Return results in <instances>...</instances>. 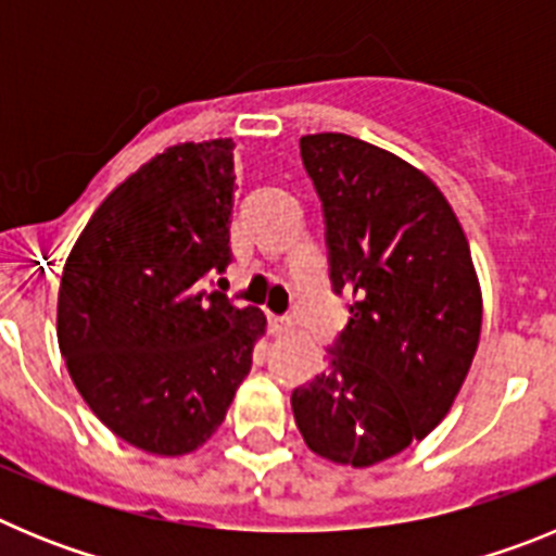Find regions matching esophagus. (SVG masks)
Here are the masks:
<instances>
[{
	"instance_id": "1",
	"label": "esophagus",
	"mask_w": 556,
	"mask_h": 556,
	"mask_svg": "<svg viewBox=\"0 0 556 556\" xmlns=\"http://www.w3.org/2000/svg\"><path fill=\"white\" fill-rule=\"evenodd\" d=\"M289 328H292V320H289V317H281V314H269V331L287 333Z\"/></svg>"
}]
</instances>
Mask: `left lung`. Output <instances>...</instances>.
<instances>
[{
    "label": "left lung",
    "instance_id": "1",
    "mask_svg": "<svg viewBox=\"0 0 556 556\" xmlns=\"http://www.w3.org/2000/svg\"><path fill=\"white\" fill-rule=\"evenodd\" d=\"M301 159L351 317L326 370L292 392L294 424L323 459L370 468L448 415L479 348V278L454 208L424 172L345 132L303 136Z\"/></svg>",
    "mask_w": 556,
    "mask_h": 556
}]
</instances>
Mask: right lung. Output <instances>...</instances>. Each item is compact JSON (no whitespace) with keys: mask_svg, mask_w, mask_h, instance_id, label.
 I'll return each instance as SVG.
<instances>
[{"mask_svg":"<svg viewBox=\"0 0 556 556\" xmlns=\"http://www.w3.org/2000/svg\"><path fill=\"white\" fill-rule=\"evenodd\" d=\"M233 141H186L102 200L66 258L58 345L91 412L159 456L200 448L225 420L267 328L205 289L230 264Z\"/></svg>","mask_w":556,"mask_h":556,"instance_id":"obj_1","label":"right lung"}]
</instances>
